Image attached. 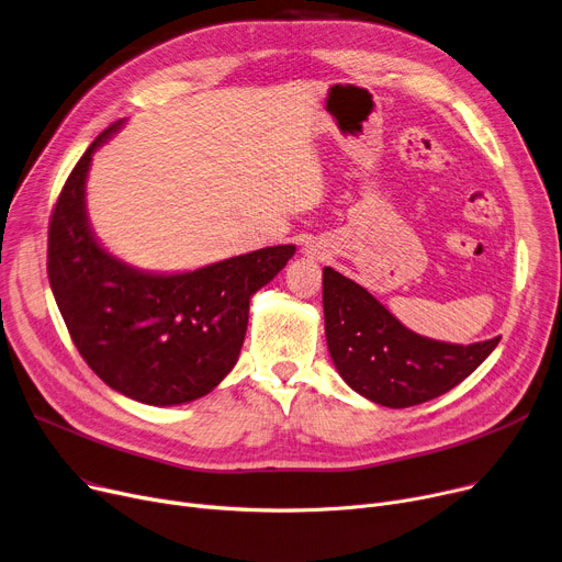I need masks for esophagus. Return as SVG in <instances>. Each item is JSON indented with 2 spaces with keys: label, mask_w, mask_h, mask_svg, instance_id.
I'll list each match as a JSON object with an SVG mask.
<instances>
[{
  "label": "esophagus",
  "mask_w": 562,
  "mask_h": 562,
  "mask_svg": "<svg viewBox=\"0 0 562 562\" xmlns=\"http://www.w3.org/2000/svg\"><path fill=\"white\" fill-rule=\"evenodd\" d=\"M307 255H312V257H321V250L312 246V248H307Z\"/></svg>",
  "instance_id": "esophagus-1"
}]
</instances>
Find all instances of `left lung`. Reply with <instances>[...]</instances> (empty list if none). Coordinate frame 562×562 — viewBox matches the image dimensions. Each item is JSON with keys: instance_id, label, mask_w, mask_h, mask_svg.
<instances>
[{"instance_id": "left-lung-1", "label": "left lung", "mask_w": 562, "mask_h": 562, "mask_svg": "<svg viewBox=\"0 0 562 562\" xmlns=\"http://www.w3.org/2000/svg\"><path fill=\"white\" fill-rule=\"evenodd\" d=\"M329 357L344 382L370 402L404 408L452 391L483 363L499 336L470 346L434 341L404 327L361 284L323 269Z\"/></svg>"}]
</instances>
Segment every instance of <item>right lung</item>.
Wrapping results in <instances>:
<instances>
[{"instance_id": "add662e5", "label": "right lung", "mask_w": 562, "mask_h": 562, "mask_svg": "<svg viewBox=\"0 0 562 562\" xmlns=\"http://www.w3.org/2000/svg\"><path fill=\"white\" fill-rule=\"evenodd\" d=\"M120 126L90 144L63 184L49 218V284L74 346L110 389L154 406L184 404L233 370L252 293L284 269L295 246L171 276L112 257L90 231L86 180L92 154Z\"/></svg>"}]
</instances>
